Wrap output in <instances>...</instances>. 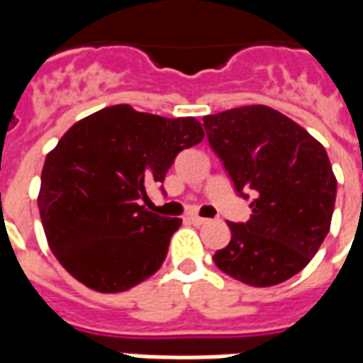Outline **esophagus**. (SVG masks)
Wrapping results in <instances>:
<instances>
[{
	"instance_id": "obj_1",
	"label": "esophagus",
	"mask_w": 363,
	"mask_h": 363,
	"mask_svg": "<svg viewBox=\"0 0 363 363\" xmlns=\"http://www.w3.org/2000/svg\"><path fill=\"white\" fill-rule=\"evenodd\" d=\"M190 220H192V223H194V225H204V223H208V221H210V220H206V218H200V216H192Z\"/></svg>"
}]
</instances>
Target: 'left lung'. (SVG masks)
I'll return each instance as SVG.
<instances>
[{"label":"left lung","instance_id":"left-lung-1","mask_svg":"<svg viewBox=\"0 0 363 363\" xmlns=\"http://www.w3.org/2000/svg\"><path fill=\"white\" fill-rule=\"evenodd\" d=\"M208 142L251 218L228 221L231 241L213 262L231 278L268 288L301 272L325 241L336 177L325 147L305 128L264 104L204 116Z\"/></svg>","mask_w":363,"mask_h":363}]
</instances>
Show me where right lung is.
<instances>
[{
    "label": "right lung",
    "mask_w": 363,
    "mask_h": 363,
    "mask_svg": "<svg viewBox=\"0 0 363 363\" xmlns=\"http://www.w3.org/2000/svg\"><path fill=\"white\" fill-rule=\"evenodd\" d=\"M204 140L192 116L163 118L114 104L85 116L46 155L38 210L54 257L83 286L101 294L134 288L157 272L179 218L147 202L174 157Z\"/></svg>",
    "instance_id": "obj_1"
}]
</instances>
